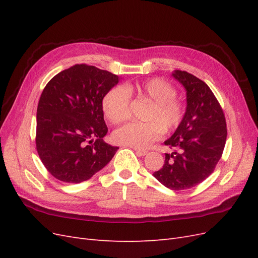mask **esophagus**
Here are the masks:
<instances>
[{
  "mask_svg": "<svg viewBox=\"0 0 258 258\" xmlns=\"http://www.w3.org/2000/svg\"><path fill=\"white\" fill-rule=\"evenodd\" d=\"M135 152L136 154L139 156V157H142V156H145L147 154L146 151H142V150H137V148H135Z\"/></svg>",
  "mask_w": 258,
  "mask_h": 258,
  "instance_id": "34e87169",
  "label": "esophagus"
}]
</instances>
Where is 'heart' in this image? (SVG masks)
Masks as SVG:
<instances>
[{"instance_id":"b5f03b06","label":"heart","mask_w":258,"mask_h":258,"mask_svg":"<svg viewBox=\"0 0 258 258\" xmlns=\"http://www.w3.org/2000/svg\"><path fill=\"white\" fill-rule=\"evenodd\" d=\"M130 96L153 102L144 122H128L117 128L113 139L116 143L145 150L160 138L178 127L184 117V105L177 100L176 89L165 80L152 79L143 83L116 86L106 92L102 100L103 112L108 121L119 123L127 118Z\"/></svg>"}]
</instances>
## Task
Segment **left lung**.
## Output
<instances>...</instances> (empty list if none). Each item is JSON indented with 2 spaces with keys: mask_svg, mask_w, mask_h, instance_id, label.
I'll use <instances>...</instances> for the list:
<instances>
[{
  "mask_svg": "<svg viewBox=\"0 0 258 258\" xmlns=\"http://www.w3.org/2000/svg\"><path fill=\"white\" fill-rule=\"evenodd\" d=\"M172 76L186 90V110L174 134L165 141L177 152L166 154L154 176L173 190L188 189L213 172L227 137L222 107L209 86L192 74L174 70Z\"/></svg>",
  "mask_w": 258,
  "mask_h": 258,
  "instance_id": "1",
  "label": "left lung"
}]
</instances>
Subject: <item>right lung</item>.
Returning a JSON list of instances; mask_svg holds the SVG:
<instances>
[{
    "mask_svg": "<svg viewBox=\"0 0 258 258\" xmlns=\"http://www.w3.org/2000/svg\"><path fill=\"white\" fill-rule=\"evenodd\" d=\"M119 77L93 66L75 64L44 88L36 112V150L59 181H87L112 160L117 146L107 134L102 100Z\"/></svg>",
    "mask_w": 258,
    "mask_h": 258,
    "instance_id": "add662e5",
    "label": "right lung"
}]
</instances>
